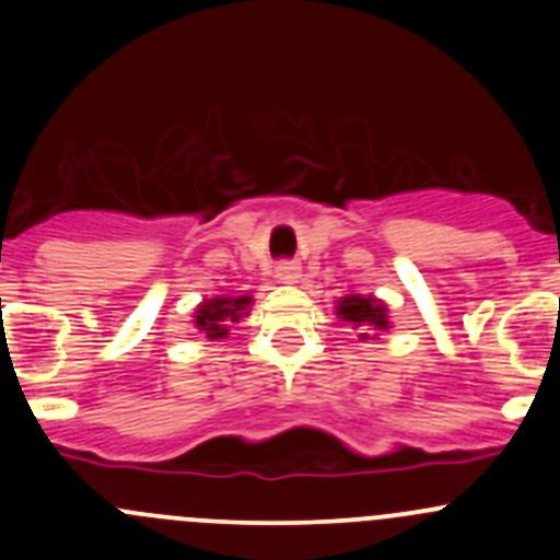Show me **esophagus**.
I'll return each instance as SVG.
<instances>
[{
    "label": "esophagus",
    "instance_id": "1",
    "mask_svg": "<svg viewBox=\"0 0 560 560\" xmlns=\"http://www.w3.org/2000/svg\"><path fill=\"white\" fill-rule=\"evenodd\" d=\"M276 276H279L281 281H295L298 276H301V262H298V259H279Z\"/></svg>",
    "mask_w": 560,
    "mask_h": 560
}]
</instances>
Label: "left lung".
<instances>
[{
  "mask_svg": "<svg viewBox=\"0 0 560 560\" xmlns=\"http://www.w3.org/2000/svg\"><path fill=\"white\" fill-rule=\"evenodd\" d=\"M338 316L347 322H352L354 327H374V330H385L387 327V314L382 303H376L374 298H360L349 295L338 303Z\"/></svg>",
  "mask_w": 560,
  "mask_h": 560,
  "instance_id": "left-lung-1",
  "label": "left lung"
}]
</instances>
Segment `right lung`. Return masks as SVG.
<instances>
[{
  "mask_svg": "<svg viewBox=\"0 0 560 560\" xmlns=\"http://www.w3.org/2000/svg\"><path fill=\"white\" fill-rule=\"evenodd\" d=\"M252 303V298H213V301H206L200 308H197V330L206 332L208 338H222L228 336L230 322H238L244 316V308Z\"/></svg>",
  "mask_w": 560,
  "mask_h": 560,
  "instance_id": "right-lung-1",
  "label": "right lung"
}]
</instances>
